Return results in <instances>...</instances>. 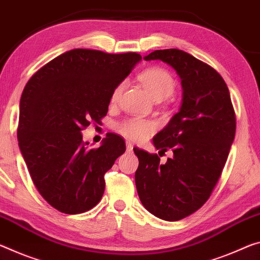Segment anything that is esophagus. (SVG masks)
Segmentation results:
<instances>
[{
    "mask_svg": "<svg viewBox=\"0 0 260 260\" xmlns=\"http://www.w3.org/2000/svg\"><path fill=\"white\" fill-rule=\"evenodd\" d=\"M126 150H127V152L133 151V145H132L131 142H126Z\"/></svg>",
    "mask_w": 260,
    "mask_h": 260,
    "instance_id": "esophagus-1",
    "label": "esophagus"
}]
</instances>
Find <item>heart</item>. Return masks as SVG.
I'll return each instance as SVG.
<instances>
[{"mask_svg":"<svg viewBox=\"0 0 260 260\" xmlns=\"http://www.w3.org/2000/svg\"><path fill=\"white\" fill-rule=\"evenodd\" d=\"M140 81L155 101L166 100L176 90L175 78L163 68L155 67L147 69L141 73ZM123 86H125L123 81L114 86L110 96L111 103H115L119 100ZM155 129L156 123L154 121L142 118H128L117 125V131L119 133L132 141H143L149 138Z\"/></svg>","mask_w":260,"mask_h":260,"instance_id":"b5f03b06","label":"heart"}]
</instances>
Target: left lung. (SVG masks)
<instances>
[{"mask_svg":"<svg viewBox=\"0 0 260 260\" xmlns=\"http://www.w3.org/2000/svg\"><path fill=\"white\" fill-rule=\"evenodd\" d=\"M170 64L182 80L183 104L154 137V146L174 151L159 163L156 154L135 148V185L147 211L166 221L191 215L211 197L223 170L236 132L229 89L211 66L177 48L145 56Z\"/></svg>","mask_w":260,"mask_h":260,"instance_id":"8db88e82","label":"left lung"}]
</instances>
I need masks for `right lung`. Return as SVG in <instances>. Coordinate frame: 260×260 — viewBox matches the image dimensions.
<instances>
[{"mask_svg": "<svg viewBox=\"0 0 260 260\" xmlns=\"http://www.w3.org/2000/svg\"><path fill=\"white\" fill-rule=\"evenodd\" d=\"M141 59L133 52L72 49L43 66L24 88L19 149L35 186L59 212L84 213L102 199L104 175L125 152V141L109 134L100 148L89 149L81 132L101 122L113 88Z\"/></svg>", "mask_w": 260, "mask_h": 260, "instance_id": "1", "label": "right lung"}]
</instances>
